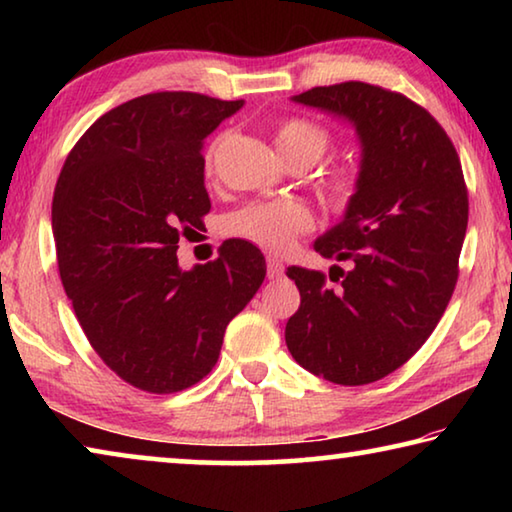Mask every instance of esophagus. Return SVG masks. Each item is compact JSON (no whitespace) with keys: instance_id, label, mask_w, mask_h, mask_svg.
<instances>
[{"instance_id":"34e87169","label":"esophagus","mask_w":512,"mask_h":512,"mask_svg":"<svg viewBox=\"0 0 512 512\" xmlns=\"http://www.w3.org/2000/svg\"><path fill=\"white\" fill-rule=\"evenodd\" d=\"M266 273H268V280H280V277L284 275V264L277 257H268L266 259Z\"/></svg>"}]
</instances>
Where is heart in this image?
Listing matches in <instances>:
<instances>
[{
    "mask_svg": "<svg viewBox=\"0 0 512 512\" xmlns=\"http://www.w3.org/2000/svg\"><path fill=\"white\" fill-rule=\"evenodd\" d=\"M228 135H219L212 142L205 155L207 171H212L216 153L225 142ZM275 144L277 151L289 164H305V167H314V164L323 158L332 146V135L325 126L316 124V121L305 117H289L277 124L275 128ZM361 187V178L354 169H334L323 178V194L334 212H348L352 203L357 201ZM314 225V216L311 210L300 201H291V198H273V201H253L237 212H232L225 219V230L230 235L253 241V244L262 246L273 253H282L287 250L296 237L305 235Z\"/></svg>",
    "mask_w": 512,
    "mask_h": 512,
    "instance_id": "heart-1",
    "label": "heart"
}]
</instances>
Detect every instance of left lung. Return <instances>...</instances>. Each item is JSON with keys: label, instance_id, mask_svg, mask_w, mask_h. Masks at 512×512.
Here are the masks:
<instances>
[{"label": "left lung", "instance_id": "1", "mask_svg": "<svg viewBox=\"0 0 512 512\" xmlns=\"http://www.w3.org/2000/svg\"><path fill=\"white\" fill-rule=\"evenodd\" d=\"M293 101L345 117L361 140V187L316 239L325 273L289 266L300 307L284 339L302 368L341 386L391 375L429 339L452 300L467 230L461 160L418 103L379 85H323Z\"/></svg>", "mask_w": 512, "mask_h": 512}]
</instances>
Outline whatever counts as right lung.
<instances>
[{"label":"right lung","instance_id":"add662e5","mask_svg":"<svg viewBox=\"0 0 512 512\" xmlns=\"http://www.w3.org/2000/svg\"><path fill=\"white\" fill-rule=\"evenodd\" d=\"M244 101L151 92L101 115L60 171L51 228L60 282L101 361L146 393H178L219 359L225 327L266 275L250 241L192 271L178 239L210 212L203 142Z\"/></svg>","mask_w":512,"mask_h":512}]
</instances>
